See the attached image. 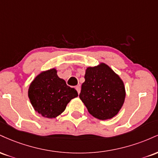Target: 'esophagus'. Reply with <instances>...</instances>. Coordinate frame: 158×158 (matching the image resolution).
<instances>
[{
	"mask_svg": "<svg viewBox=\"0 0 158 158\" xmlns=\"http://www.w3.org/2000/svg\"><path fill=\"white\" fill-rule=\"evenodd\" d=\"M76 90H77L78 94H79V93H80V90H81V87L79 86V85H77V86H76Z\"/></svg>",
	"mask_w": 158,
	"mask_h": 158,
	"instance_id": "34e87169",
	"label": "esophagus"
}]
</instances>
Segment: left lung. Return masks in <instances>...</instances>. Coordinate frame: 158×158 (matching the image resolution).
<instances>
[{"mask_svg":"<svg viewBox=\"0 0 158 158\" xmlns=\"http://www.w3.org/2000/svg\"><path fill=\"white\" fill-rule=\"evenodd\" d=\"M79 98L88 112L99 119H110L122 108L126 97L124 84L106 64L88 68Z\"/></svg>","mask_w":158,"mask_h":158,"instance_id":"left-lung-1","label":"left lung"}]
</instances>
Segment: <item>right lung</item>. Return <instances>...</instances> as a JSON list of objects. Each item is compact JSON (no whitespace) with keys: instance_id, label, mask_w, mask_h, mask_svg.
I'll return each instance as SVG.
<instances>
[{"instance_id":"right-lung-1","label":"right lung","mask_w":158,"mask_h":158,"mask_svg":"<svg viewBox=\"0 0 158 158\" xmlns=\"http://www.w3.org/2000/svg\"><path fill=\"white\" fill-rule=\"evenodd\" d=\"M56 69L42 72L30 85L28 96L38 113L48 118H55L62 113L68 103L78 97L74 88L67 85L56 74Z\"/></svg>"}]
</instances>
